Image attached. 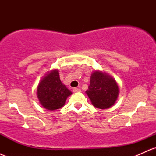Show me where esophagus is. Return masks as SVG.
I'll return each mask as SVG.
<instances>
[{
  "mask_svg": "<svg viewBox=\"0 0 156 156\" xmlns=\"http://www.w3.org/2000/svg\"><path fill=\"white\" fill-rule=\"evenodd\" d=\"M73 92H80V89H78V88H73Z\"/></svg>",
  "mask_w": 156,
  "mask_h": 156,
  "instance_id": "34e87169",
  "label": "esophagus"
}]
</instances>
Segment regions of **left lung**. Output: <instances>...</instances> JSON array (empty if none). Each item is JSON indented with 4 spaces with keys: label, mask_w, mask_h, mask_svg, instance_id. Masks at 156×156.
I'll return each mask as SVG.
<instances>
[{
    "label": "left lung",
    "mask_w": 156,
    "mask_h": 156,
    "mask_svg": "<svg viewBox=\"0 0 156 156\" xmlns=\"http://www.w3.org/2000/svg\"><path fill=\"white\" fill-rule=\"evenodd\" d=\"M92 105L98 108H110L117 101L119 87L114 78L99 71L92 73L87 91Z\"/></svg>",
    "instance_id": "left-lung-1"
}]
</instances>
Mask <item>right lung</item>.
I'll return each mask as SVG.
<instances>
[{
	"mask_svg": "<svg viewBox=\"0 0 156 156\" xmlns=\"http://www.w3.org/2000/svg\"><path fill=\"white\" fill-rule=\"evenodd\" d=\"M72 94L61 81L58 70L51 71L39 82L37 97L39 103L48 110L62 108L67 97Z\"/></svg>",
	"mask_w": 156,
	"mask_h": 156,
	"instance_id": "add662e5",
	"label": "right lung"
}]
</instances>
